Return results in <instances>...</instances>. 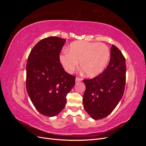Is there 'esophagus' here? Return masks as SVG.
<instances>
[{"instance_id": "esophagus-1", "label": "esophagus", "mask_w": 146, "mask_h": 146, "mask_svg": "<svg viewBox=\"0 0 146 146\" xmlns=\"http://www.w3.org/2000/svg\"><path fill=\"white\" fill-rule=\"evenodd\" d=\"M82 79L80 78H79V77H76V82H80V81H82Z\"/></svg>"}]
</instances>
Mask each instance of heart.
Returning a JSON list of instances; mask_svg holds the SVG:
<instances>
[{
    "label": "heart",
    "instance_id": "1",
    "mask_svg": "<svg viewBox=\"0 0 146 146\" xmlns=\"http://www.w3.org/2000/svg\"><path fill=\"white\" fill-rule=\"evenodd\" d=\"M69 52L60 56L63 68L68 73H72L78 67L85 76L92 77L98 76L107 67L110 51L105 44L86 41L74 42L70 45Z\"/></svg>",
    "mask_w": 146,
    "mask_h": 146
}]
</instances>
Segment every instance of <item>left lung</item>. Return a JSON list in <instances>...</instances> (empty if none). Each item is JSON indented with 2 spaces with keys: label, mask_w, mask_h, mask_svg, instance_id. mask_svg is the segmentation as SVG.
Masks as SVG:
<instances>
[{
  "label": "left lung",
  "mask_w": 146,
  "mask_h": 146,
  "mask_svg": "<svg viewBox=\"0 0 146 146\" xmlns=\"http://www.w3.org/2000/svg\"><path fill=\"white\" fill-rule=\"evenodd\" d=\"M110 50V63L102 73L94 78L83 80L86 85L83 107L95 120L107 117L113 111L125 89V59L115 46L112 45Z\"/></svg>",
  "instance_id": "8db88e82"
}]
</instances>
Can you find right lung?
Wrapping results in <instances>:
<instances>
[{
    "label": "right lung",
    "mask_w": 146,
    "mask_h": 146,
    "mask_svg": "<svg viewBox=\"0 0 146 146\" xmlns=\"http://www.w3.org/2000/svg\"><path fill=\"white\" fill-rule=\"evenodd\" d=\"M66 40L56 36L42 39L31 50L26 66V88L39 113L53 117L64 109L66 96L76 77L66 72L60 61Z\"/></svg>",
    "instance_id": "obj_1"
}]
</instances>
